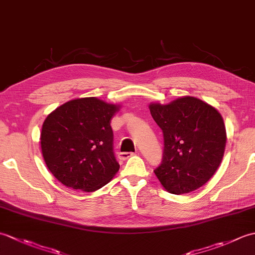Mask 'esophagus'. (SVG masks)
<instances>
[{
	"label": "esophagus",
	"mask_w": 255,
	"mask_h": 255,
	"mask_svg": "<svg viewBox=\"0 0 255 255\" xmlns=\"http://www.w3.org/2000/svg\"><path fill=\"white\" fill-rule=\"evenodd\" d=\"M134 153L132 152H119L118 153V158L121 160H127L130 158V156H132Z\"/></svg>",
	"instance_id": "obj_1"
}]
</instances>
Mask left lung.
Listing matches in <instances>:
<instances>
[{"mask_svg":"<svg viewBox=\"0 0 255 255\" xmlns=\"http://www.w3.org/2000/svg\"><path fill=\"white\" fill-rule=\"evenodd\" d=\"M151 116L162 129L163 156L154 174L167 192L191 193L207 183L219 167L227 134L215 107L193 96L166 105L151 103Z\"/></svg>","mask_w":255,"mask_h":255,"instance_id":"left-lung-1","label":"left lung"}]
</instances>
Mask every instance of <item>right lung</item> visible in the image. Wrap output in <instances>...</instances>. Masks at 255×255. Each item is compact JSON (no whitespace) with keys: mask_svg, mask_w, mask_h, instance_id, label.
<instances>
[{"mask_svg":"<svg viewBox=\"0 0 255 255\" xmlns=\"http://www.w3.org/2000/svg\"><path fill=\"white\" fill-rule=\"evenodd\" d=\"M119 107L83 97L64 103L47 116L40 133L41 152L63 185L94 192L118 172L111 121Z\"/></svg>","mask_w":255,"mask_h":255,"instance_id":"right-lung-1","label":"right lung"}]
</instances>
